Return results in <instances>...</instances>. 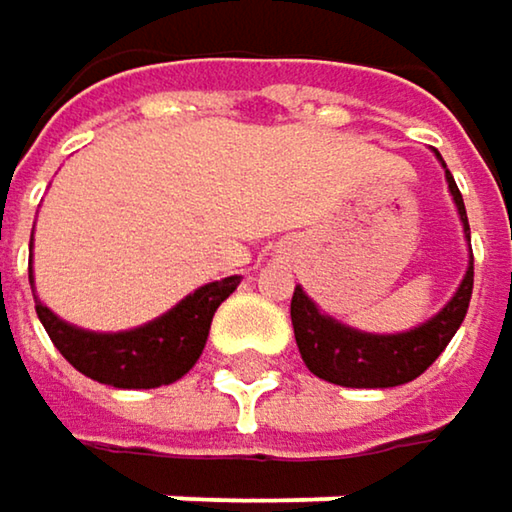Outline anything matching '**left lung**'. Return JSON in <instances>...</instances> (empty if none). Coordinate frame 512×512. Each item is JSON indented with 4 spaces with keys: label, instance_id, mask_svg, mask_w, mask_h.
Wrapping results in <instances>:
<instances>
[{
    "label": "left lung",
    "instance_id": "left-lung-1",
    "mask_svg": "<svg viewBox=\"0 0 512 512\" xmlns=\"http://www.w3.org/2000/svg\"><path fill=\"white\" fill-rule=\"evenodd\" d=\"M447 187L456 199L459 217L468 232V217H465V202L462 193L447 172ZM474 289V256L468 262L465 280L453 301L426 325L408 331V334H390V337H376V334H361L352 331L316 310V304L304 295V289H295L292 295V328L298 340V352L307 364V370L319 379L343 387H396V384L417 379L423 370L435 364V358L447 349L453 334L459 331L468 301Z\"/></svg>",
    "mask_w": 512,
    "mask_h": 512
}]
</instances>
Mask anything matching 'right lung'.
Instances as JSON below:
<instances>
[{
	"label": "right lung",
	"mask_w": 512,
	"mask_h": 512,
	"mask_svg": "<svg viewBox=\"0 0 512 512\" xmlns=\"http://www.w3.org/2000/svg\"><path fill=\"white\" fill-rule=\"evenodd\" d=\"M32 283V274H29ZM241 277L208 283L187 295L175 310L151 325L125 334H89L65 325L41 301H35L38 319L50 334L62 358L83 376L113 387H160L178 382L202 355L211 319L217 307L235 292Z\"/></svg>",
	"instance_id": "right-lung-1"
}]
</instances>
